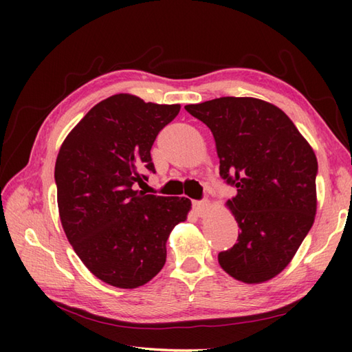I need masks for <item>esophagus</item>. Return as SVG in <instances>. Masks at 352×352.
<instances>
[{
	"instance_id": "obj_1",
	"label": "esophagus",
	"mask_w": 352,
	"mask_h": 352,
	"mask_svg": "<svg viewBox=\"0 0 352 352\" xmlns=\"http://www.w3.org/2000/svg\"><path fill=\"white\" fill-rule=\"evenodd\" d=\"M208 201H195L193 203V208H195V212L198 213V216H204L208 210Z\"/></svg>"
}]
</instances>
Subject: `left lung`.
<instances>
[{
  "label": "left lung",
  "mask_w": 352,
  "mask_h": 352,
  "mask_svg": "<svg viewBox=\"0 0 352 352\" xmlns=\"http://www.w3.org/2000/svg\"><path fill=\"white\" fill-rule=\"evenodd\" d=\"M184 109L210 129L219 174L237 188L227 207L241 233L219 252L221 267L248 284L274 278L315 222V151L290 118L263 100L222 96Z\"/></svg>",
  "instance_id": "1"
}]
</instances>
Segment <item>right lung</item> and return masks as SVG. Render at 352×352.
I'll use <instances>...</instances> for the list:
<instances>
[{"label": "right lung", "instance_id": "1", "mask_svg": "<svg viewBox=\"0 0 352 352\" xmlns=\"http://www.w3.org/2000/svg\"><path fill=\"white\" fill-rule=\"evenodd\" d=\"M180 104L118 94L102 100L66 136L54 169L65 234L96 278L121 289L153 280L166 261L172 228L189 198L146 195L136 184L155 172L151 146Z\"/></svg>", "mask_w": 352, "mask_h": 352}]
</instances>
